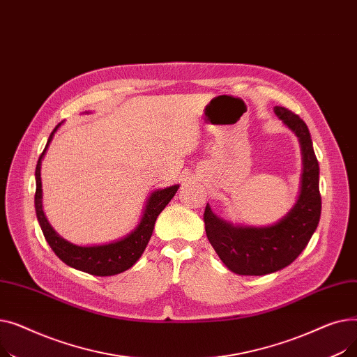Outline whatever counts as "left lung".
Segmentation results:
<instances>
[{
    "label": "left lung",
    "mask_w": 357,
    "mask_h": 357,
    "mask_svg": "<svg viewBox=\"0 0 357 357\" xmlns=\"http://www.w3.org/2000/svg\"><path fill=\"white\" fill-rule=\"evenodd\" d=\"M276 117L298 137L303 155L301 186L294 207L269 226L233 224L207 204L204 222L215 253L231 272L260 276L287 268L307 248L321 215L320 167L307 124L285 107H273Z\"/></svg>",
    "instance_id": "obj_1"
}]
</instances>
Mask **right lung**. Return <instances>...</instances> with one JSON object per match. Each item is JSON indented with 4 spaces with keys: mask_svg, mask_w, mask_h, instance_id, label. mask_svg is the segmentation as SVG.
Instances as JSON below:
<instances>
[{
    "mask_svg": "<svg viewBox=\"0 0 357 357\" xmlns=\"http://www.w3.org/2000/svg\"><path fill=\"white\" fill-rule=\"evenodd\" d=\"M61 126L62 123H59L52 131L47 144L36 166L34 207H36L37 221H39L45 238L49 243L52 250L54 252V255L68 266L85 273L96 275V276L119 275L130 269L142 257L150 237H152L156 218L165 210L166 205L175 197L179 185H172V186H167V188L155 190L152 194H150L149 198L146 199L139 224L124 237L109 243H104V245H92V246L73 245V243L65 240L54 231V229L50 226V222L47 221L43 211V191H42V178H40L42 160L47 152V147L54 133L58 131Z\"/></svg>",
    "mask_w": 357,
    "mask_h": 357,
    "instance_id": "add662e5",
    "label": "right lung"
}]
</instances>
